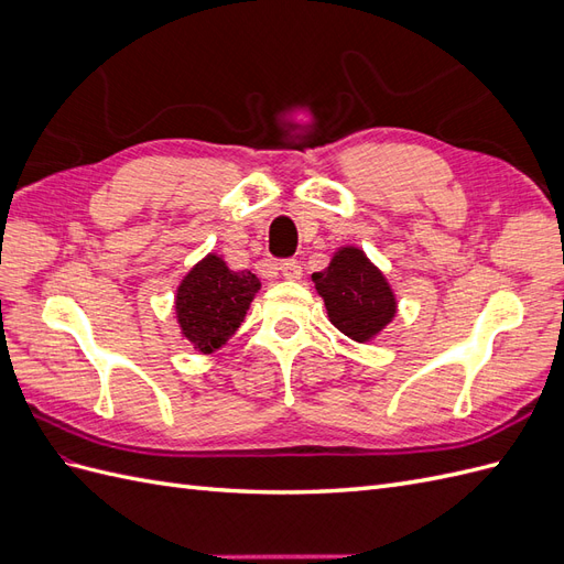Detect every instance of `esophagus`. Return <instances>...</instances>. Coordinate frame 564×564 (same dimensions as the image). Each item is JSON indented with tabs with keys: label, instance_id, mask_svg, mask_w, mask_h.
<instances>
[{
	"label": "esophagus",
	"instance_id": "1",
	"mask_svg": "<svg viewBox=\"0 0 564 564\" xmlns=\"http://www.w3.org/2000/svg\"><path fill=\"white\" fill-rule=\"evenodd\" d=\"M280 270H282V275H284L286 280H301V275H303V268H301V263H299L296 259L282 261V263H280Z\"/></svg>",
	"mask_w": 564,
	"mask_h": 564
}]
</instances>
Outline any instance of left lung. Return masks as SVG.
I'll return each mask as SVG.
<instances>
[{
	"instance_id": "left-lung-1",
	"label": "left lung",
	"mask_w": 564,
	"mask_h": 564,
	"mask_svg": "<svg viewBox=\"0 0 564 564\" xmlns=\"http://www.w3.org/2000/svg\"><path fill=\"white\" fill-rule=\"evenodd\" d=\"M313 282L329 322L357 344L371 340L398 313L386 275L357 247H340L327 268L313 272Z\"/></svg>"
}]
</instances>
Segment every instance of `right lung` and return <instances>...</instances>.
<instances>
[{"instance_id": "1", "label": "right lung", "mask_w": 564, "mask_h": 564, "mask_svg": "<svg viewBox=\"0 0 564 564\" xmlns=\"http://www.w3.org/2000/svg\"><path fill=\"white\" fill-rule=\"evenodd\" d=\"M259 289L261 282L253 272H235L220 256H204L176 289L181 334L202 355L226 346L228 338L240 329Z\"/></svg>"}]
</instances>
